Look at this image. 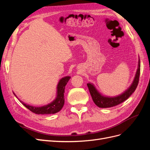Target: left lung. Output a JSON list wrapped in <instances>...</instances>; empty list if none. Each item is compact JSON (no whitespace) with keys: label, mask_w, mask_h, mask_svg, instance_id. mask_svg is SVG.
<instances>
[{"label":"left lung","mask_w":150,"mask_h":150,"mask_svg":"<svg viewBox=\"0 0 150 150\" xmlns=\"http://www.w3.org/2000/svg\"><path fill=\"white\" fill-rule=\"evenodd\" d=\"M140 75V60L139 58L138 61V67L136 73L135 77L132 84L130 87L127 89L125 92H124L121 95L116 97H106L104 96L99 93L98 90L94 87V86L91 83H88L87 86L88 87L89 93L91 95V97L94 103L99 108H111L112 106H115L117 104H120L121 103L124 102L128 99L131 94H132L135 89H137L138 83L139 78Z\"/></svg>","instance_id":"1"}]
</instances>
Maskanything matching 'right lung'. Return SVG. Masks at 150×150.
<instances>
[{
	"label": "right lung",
	"mask_w": 150,
	"mask_h": 150,
	"mask_svg": "<svg viewBox=\"0 0 150 150\" xmlns=\"http://www.w3.org/2000/svg\"><path fill=\"white\" fill-rule=\"evenodd\" d=\"M70 76H66L62 78L59 82L57 87V96L54 100L47 105L41 107H35L30 106L29 104L20 101L23 105L29 110L30 111L38 115H49L54 114L59 111L64 104V90L65 86L70 79ZM16 96V95L13 93Z\"/></svg>",
	"instance_id": "obj_1"
}]
</instances>
